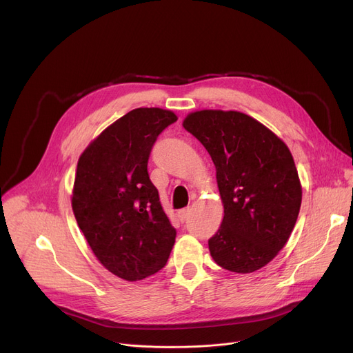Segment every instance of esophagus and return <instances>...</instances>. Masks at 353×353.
Here are the masks:
<instances>
[{"instance_id":"34e87169","label":"esophagus","mask_w":353,"mask_h":353,"mask_svg":"<svg viewBox=\"0 0 353 353\" xmlns=\"http://www.w3.org/2000/svg\"><path fill=\"white\" fill-rule=\"evenodd\" d=\"M190 211H192V208H190V207H185V208L180 210L179 213H177V217H179V220H180L181 223H184V221L187 220V217L190 216Z\"/></svg>"}]
</instances>
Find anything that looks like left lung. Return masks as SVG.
Listing matches in <instances>:
<instances>
[{"mask_svg":"<svg viewBox=\"0 0 353 353\" xmlns=\"http://www.w3.org/2000/svg\"><path fill=\"white\" fill-rule=\"evenodd\" d=\"M183 128L216 166L224 217L208 240L211 256L237 274L265 267L287 244L301 208L302 187L288 146L237 110L192 112Z\"/></svg>","mask_w":353,"mask_h":353,"instance_id":"left-lung-1","label":"left lung"}]
</instances>
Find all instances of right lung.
I'll return each mask as SVG.
<instances>
[{"instance_id": "1", "label": "right lung", "mask_w": 353, "mask_h": 353, "mask_svg": "<svg viewBox=\"0 0 353 353\" xmlns=\"http://www.w3.org/2000/svg\"><path fill=\"white\" fill-rule=\"evenodd\" d=\"M176 121L172 110L133 109L93 139L78 160L77 223L98 261L130 283L161 270L174 245L176 230L150 181L148 161L157 136Z\"/></svg>"}]
</instances>
